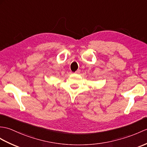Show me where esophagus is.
<instances>
[{
  "instance_id": "obj_1",
  "label": "esophagus",
  "mask_w": 147,
  "mask_h": 147,
  "mask_svg": "<svg viewBox=\"0 0 147 147\" xmlns=\"http://www.w3.org/2000/svg\"><path fill=\"white\" fill-rule=\"evenodd\" d=\"M80 70L79 69V70H77L76 71V72H75V73H76V74H78V73H80Z\"/></svg>"
}]
</instances>
